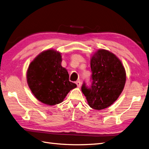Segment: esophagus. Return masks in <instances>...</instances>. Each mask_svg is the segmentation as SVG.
I'll return each mask as SVG.
<instances>
[{"instance_id":"34e87169","label":"esophagus","mask_w":149,"mask_h":149,"mask_svg":"<svg viewBox=\"0 0 149 149\" xmlns=\"http://www.w3.org/2000/svg\"><path fill=\"white\" fill-rule=\"evenodd\" d=\"M76 85H77V86L78 87V88H80L81 87V83H80V81H76Z\"/></svg>"}]
</instances>
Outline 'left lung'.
<instances>
[{
    "instance_id": "8db88e82",
    "label": "left lung",
    "mask_w": 149,
    "mask_h": 149,
    "mask_svg": "<svg viewBox=\"0 0 149 149\" xmlns=\"http://www.w3.org/2000/svg\"><path fill=\"white\" fill-rule=\"evenodd\" d=\"M90 64L92 84L88 88L84 83L81 91L90 107L96 110L104 109L112 105L123 92L125 70L119 58L104 49L94 53Z\"/></svg>"
}]
</instances>
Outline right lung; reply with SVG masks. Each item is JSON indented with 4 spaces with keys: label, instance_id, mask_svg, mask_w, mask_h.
Masks as SVG:
<instances>
[{
    "label": "right lung",
    "instance_id": "add662e5",
    "mask_svg": "<svg viewBox=\"0 0 149 149\" xmlns=\"http://www.w3.org/2000/svg\"><path fill=\"white\" fill-rule=\"evenodd\" d=\"M61 55L53 49L43 51L30 63L26 71L31 93L47 105L62 102L68 93L77 86L70 81L67 70L61 66Z\"/></svg>",
    "mask_w": 149,
    "mask_h": 149
}]
</instances>
